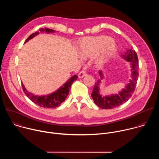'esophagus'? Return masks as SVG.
<instances>
[{
    "label": "esophagus",
    "instance_id": "esophagus-1",
    "mask_svg": "<svg viewBox=\"0 0 159 159\" xmlns=\"http://www.w3.org/2000/svg\"><path fill=\"white\" fill-rule=\"evenodd\" d=\"M86 74H86V72L84 71V70H82V71H81L79 73L78 77H79V78H83L84 76L86 75Z\"/></svg>",
    "mask_w": 159,
    "mask_h": 159
}]
</instances>
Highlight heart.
<instances>
[{
    "label": "heart",
    "instance_id": "1",
    "mask_svg": "<svg viewBox=\"0 0 159 159\" xmlns=\"http://www.w3.org/2000/svg\"><path fill=\"white\" fill-rule=\"evenodd\" d=\"M116 50V43L107 36L84 38L78 43L79 55L86 58L96 55L95 61L98 65L104 64L115 54Z\"/></svg>",
    "mask_w": 159,
    "mask_h": 159
}]
</instances>
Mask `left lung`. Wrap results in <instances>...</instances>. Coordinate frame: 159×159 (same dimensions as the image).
Instances as JSON below:
<instances>
[{"label": "left lung", "mask_w": 159, "mask_h": 159, "mask_svg": "<svg viewBox=\"0 0 159 159\" xmlns=\"http://www.w3.org/2000/svg\"><path fill=\"white\" fill-rule=\"evenodd\" d=\"M129 63L131 67V79L118 94L102 96L100 94V84L101 80L104 78L103 72H99L100 79L94 85L91 97L95 104L102 109H109L116 107L123 103L126 102L133 94L139 77V61L137 53L134 50H127L126 52L120 57Z\"/></svg>", "instance_id": "1"}]
</instances>
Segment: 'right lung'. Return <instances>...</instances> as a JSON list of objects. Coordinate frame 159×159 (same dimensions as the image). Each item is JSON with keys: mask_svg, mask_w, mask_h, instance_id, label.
<instances>
[{"mask_svg": "<svg viewBox=\"0 0 159 159\" xmlns=\"http://www.w3.org/2000/svg\"><path fill=\"white\" fill-rule=\"evenodd\" d=\"M39 31L41 33H53L56 32L53 30L48 29V28H41L39 30ZM39 32H36L34 33L31 34L25 41V43H27L28 41L33 38L34 36L38 35ZM77 75H75L71 77L70 79H68L66 82L63 84L60 88H58L55 92L47 94V95H42L39 96L34 94H33L25 88L23 83H22V87L23 91L25 92L26 96L34 103L37 105L47 108H55L60 106L63 101H65V99L68 96L70 92V89L71 87L72 84L77 80Z\"/></svg>", "mask_w": 159, "mask_h": 159, "instance_id": "obj_1", "label": "right lung"}]
</instances>
